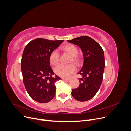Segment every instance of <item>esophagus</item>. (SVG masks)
Wrapping results in <instances>:
<instances>
[{
  "mask_svg": "<svg viewBox=\"0 0 131 131\" xmlns=\"http://www.w3.org/2000/svg\"><path fill=\"white\" fill-rule=\"evenodd\" d=\"M69 78H62V80H69Z\"/></svg>",
  "mask_w": 131,
  "mask_h": 131,
  "instance_id": "34e87169",
  "label": "esophagus"
}]
</instances>
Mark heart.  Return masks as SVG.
<instances>
[{
	"instance_id": "obj_1",
	"label": "heart",
	"mask_w": 131,
	"mask_h": 131,
	"mask_svg": "<svg viewBox=\"0 0 131 131\" xmlns=\"http://www.w3.org/2000/svg\"><path fill=\"white\" fill-rule=\"evenodd\" d=\"M63 50L72 56L70 62H73L76 64H79L80 60L79 57L77 56L78 51L76 46L73 44H68L63 47ZM49 61L51 64L52 66H56L59 63V54L57 50H54L51 52L50 54ZM54 70V72L58 76L66 78L75 72L76 67L73 64H70L68 65L60 64L55 67Z\"/></svg>"
}]
</instances>
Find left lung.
<instances>
[{
    "label": "left lung",
    "mask_w": 131,
    "mask_h": 131,
    "mask_svg": "<svg viewBox=\"0 0 131 131\" xmlns=\"http://www.w3.org/2000/svg\"><path fill=\"white\" fill-rule=\"evenodd\" d=\"M68 42L80 47L84 55V64L78 74V88L72 90V96L78 101L84 102L92 98L100 89L103 80L105 67L104 51L100 45L92 38L81 36Z\"/></svg>",
    "instance_id": "8db88e82"
}]
</instances>
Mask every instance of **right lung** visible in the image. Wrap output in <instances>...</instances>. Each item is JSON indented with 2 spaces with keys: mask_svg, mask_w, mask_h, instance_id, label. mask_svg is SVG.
I'll return each instance as SVG.
<instances>
[{
  "mask_svg": "<svg viewBox=\"0 0 131 131\" xmlns=\"http://www.w3.org/2000/svg\"><path fill=\"white\" fill-rule=\"evenodd\" d=\"M63 42L37 38L28 43L23 51L21 63L23 84L29 96L40 103L52 100L55 82L61 79L57 75L53 77L49 57Z\"/></svg>",
  "mask_w": 131,
  "mask_h": 131,
  "instance_id": "right-lung-1",
  "label": "right lung"
}]
</instances>
